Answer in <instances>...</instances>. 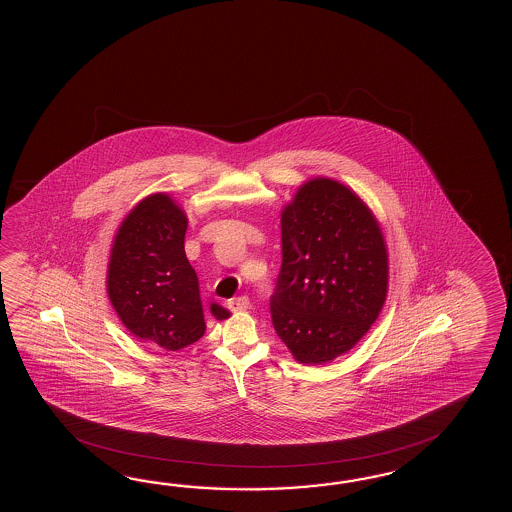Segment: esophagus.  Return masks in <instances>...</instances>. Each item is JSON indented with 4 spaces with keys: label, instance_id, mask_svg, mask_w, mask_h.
I'll list each match as a JSON object with an SVG mask.
<instances>
[{
    "label": "esophagus",
    "instance_id": "esophagus-1",
    "mask_svg": "<svg viewBox=\"0 0 512 512\" xmlns=\"http://www.w3.org/2000/svg\"><path fill=\"white\" fill-rule=\"evenodd\" d=\"M249 305H251L249 296H238V298H232V300H229V309L230 311H234V313L247 311V309H249Z\"/></svg>",
    "mask_w": 512,
    "mask_h": 512
}]
</instances>
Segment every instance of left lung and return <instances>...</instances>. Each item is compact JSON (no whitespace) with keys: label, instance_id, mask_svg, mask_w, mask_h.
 I'll return each mask as SVG.
<instances>
[{"label":"left lung","instance_id":"obj_1","mask_svg":"<svg viewBox=\"0 0 512 512\" xmlns=\"http://www.w3.org/2000/svg\"><path fill=\"white\" fill-rule=\"evenodd\" d=\"M388 293L379 221L348 186L315 177L282 210V269L272 326L300 364L348 353L377 320Z\"/></svg>","mask_w":512,"mask_h":512}]
</instances>
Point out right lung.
<instances>
[{
  "instance_id": "add662e5",
  "label": "right lung",
  "mask_w": 512,
  "mask_h": 512,
  "mask_svg": "<svg viewBox=\"0 0 512 512\" xmlns=\"http://www.w3.org/2000/svg\"><path fill=\"white\" fill-rule=\"evenodd\" d=\"M188 219L168 194L144 197L124 218L108 263V296L131 335L168 351L205 335L199 282L185 254ZM212 313L229 318L212 304Z\"/></svg>"
}]
</instances>
